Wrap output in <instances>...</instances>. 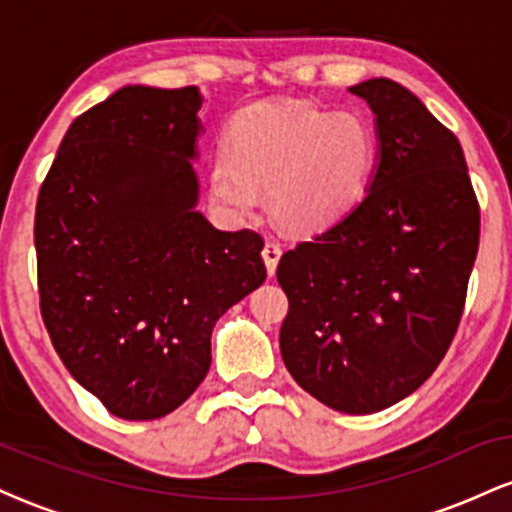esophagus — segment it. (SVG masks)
<instances>
[{"instance_id": "esophagus-1", "label": "esophagus", "mask_w": 512, "mask_h": 512, "mask_svg": "<svg viewBox=\"0 0 512 512\" xmlns=\"http://www.w3.org/2000/svg\"><path fill=\"white\" fill-rule=\"evenodd\" d=\"M262 260H264V264H267L269 276H274L276 264H279V260H281V245L276 243V240H267V243H264Z\"/></svg>"}]
</instances>
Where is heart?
<instances>
[{
    "label": "heart",
    "mask_w": 512,
    "mask_h": 512,
    "mask_svg": "<svg viewBox=\"0 0 512 512\" xmlns=\"http://www.w3.org/2000/svg\"><path fill=\"white\" fill-rule=\"evenodd\" d=\"M378 158V132L363 115L257 101L228 122L226 151L209 168V197L240 219L257 209L264 187L274 221L313 236L363 202Z\"/></svg>",
    "instance_id": "1"
}]
</instances>
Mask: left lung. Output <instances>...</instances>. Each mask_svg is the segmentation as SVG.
<instances>
[{
  "mask_svg": "<svg viewBox=\"0 0 512 512\" xmlns=\"http://www.w3.org/2000/svg\"><path fill=\"white\" fill-rule=\"evenodd\" d=\"M375 113L378 170L346 219L284 252L281 358L330 409L373 414L431 378L460 325L479 250L462 146L392 79L351 86Z\"/></svg>",
  "mask_w": 512,
  "mask_h": 512,
  "instance_id": "obj_1",
  "label": "left lung"
}]
</instances>
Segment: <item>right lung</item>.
<instances>
[{"instance_id": "1", "label": "right lung", "mask_w": 512, "mask_h": 512, "mask_svg": "<svg viewBox=\"0 0 512 512\" xmlns=\"http://www.w3.org/2000/svg\"><path fill=\"white\" fill-rule=\"evenodd\" d=\"M199 108L197 86H122L69 125L35 207L52 346L127 421L197 390L216 320L267 279L257 233L197 211Z\"/></svg>"}]
</instances>
